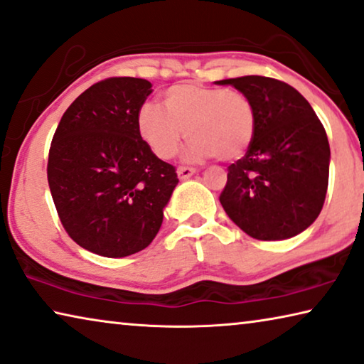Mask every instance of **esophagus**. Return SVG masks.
I'll use <instances>...</instances> for the list:
<instances>
[{
    "label": "esophagus",
    "instance_id": "34e87169",
    "mask_svg": "<svg viewBox=\"0 0 364 364\" xmlns=\"http://www.w3.org/2000/svg\"><path fill=\"white\" fill-rule=\"evenodd\" d=\"M194 173L196 168H191V166H180V168H178V178H180V180H186V178L194 175Z\"/></svg>",
    "mask_w": 364,
    "mask_h": 364
}]
</instances>
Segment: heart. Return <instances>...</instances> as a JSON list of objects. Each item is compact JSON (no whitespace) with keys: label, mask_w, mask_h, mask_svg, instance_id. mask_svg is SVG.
I'll return each instance as SVG.
<instances>
[{"label":"heart","mask_w":364,"mask_h":364,"mask_svg":"<svg viewBox=\"0 0 364 364\" xmlns=\"http://www.w3.org/2000/svg\"><path fill=\"white\" fill-rule=\"evenodd\" d=\"M164 105L147 102L137 113V131L159 159L175 157L186 132L193 139L186 152L189 160H236L255 139L256 109L241 92L175 84L164 94Z\"/></svg>","instance_id":"b5f03b06"}]
</instances>
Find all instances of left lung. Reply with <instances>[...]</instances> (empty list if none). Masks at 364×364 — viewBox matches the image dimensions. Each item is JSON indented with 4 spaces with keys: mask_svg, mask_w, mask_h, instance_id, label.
<instances>
[{
    "mask_svg": "<svg viewBox=\"0 0 364 364\" xmlns=\"http://www.w3.org/2000/svg\"><path fill=\"white\" fill-rule=\"evenodd\" d=\"M250 97L256 132L243 159L228 166L220 204L246 235L262 241L291 238L322 210L328 184L327 134L308 100L279 79L217 80Z\"/></svg>",
    "mask_w": 364,
    "mask_h": 364,
    "instance_id": "1",
    "label": "left lung"
}]
</instances>
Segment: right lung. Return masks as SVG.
Returning a JSON list of instances; mask_svg holds the SVG:
<instances>
[{"instance_id":"right-lung-1","label":"right lung","mask_w":364,"mask_h":364,"mask_svg":"<svg viewBox=\"0 0 364 364\" xmlns=\"http://www.w3.org/2000/svg\"><path fill=\"white\" fill-rule=\"evenodd\" d=\"M152 84L108 77L82 92L63 114L50 146L47 176L63 228L103 257H124L152 243L176 168L137 131Z\"/></svg>"}]
</instances>
